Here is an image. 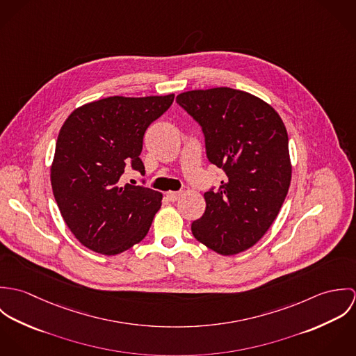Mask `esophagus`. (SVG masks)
<instances>
[{
	"label": "esophagus",
	"instance_id": "obj_1",
	"mask_svg": "<svg viewBox=\"0 0 356 356\" xmlns=\"http://www.w3.org/2000/svg\"><path fill=\"white\" fill-rule=\"evenodd\" d=\"M181 195H182L181 192H168L167 197H168L170 202H177L181 197Z\"/></svg>",
	"mask_w": 356,
	"mask_h": 356
}]
</instances>
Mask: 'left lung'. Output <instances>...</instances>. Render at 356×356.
I'll return each instance as SVG.
<instances>
[{"instance_id": "8db88e82", "label": "left lung", "mask_w": 356, "mask_h": 356, "mask_svg": "<svg viewBox=\"0 0 356 356\" xmlns=\"http://www.w3.org/2000/svg\"><path fill=\"white\" fill-rule=\"evenodd\" d=\"M177 102L202 126L208 160L226 174L218 191L204 193L192 233L216 254H240L266 234L288 195L285 124L271 105L230 88L185 92Z\"/></svg>"}]
</instances>
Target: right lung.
I'll return each instance as SVG.
<instances>
[{"label": "right lung", "mask_w": 356, "mask_h": 356, "mask_svg": "<svg viewBox=\"0 0 356 356\" xmlns=\"http://www.w3.org/2000/svg\"><path fill=\"white\" fill-rule=\"evenodd\" d=\"M174 95L113 96L76 108L60 129L51 167L54 200L78 241L102 254H118L147 236L163 195L119 185L126 164L141 174L147 129Z\"/></svg>", "instance_id": "obj_1"}]
</instances>
